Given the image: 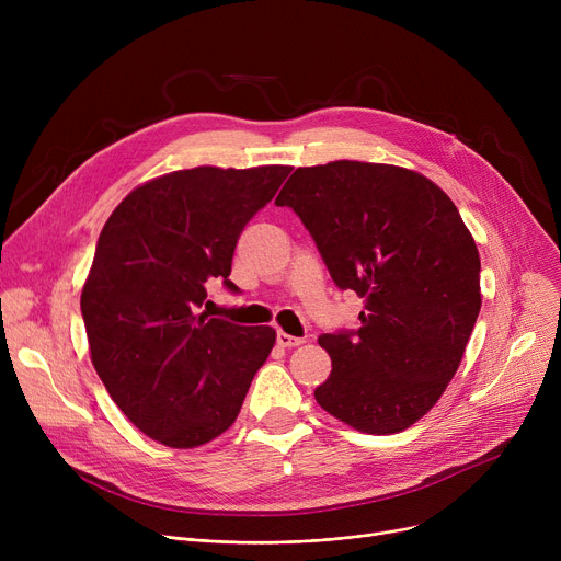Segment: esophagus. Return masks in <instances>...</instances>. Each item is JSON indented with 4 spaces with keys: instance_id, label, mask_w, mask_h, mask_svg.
Returning <instances> with one entry per match:
<instances>
[{
    "instance_id": "esophagus-1",
    "label": "esophagus",
    "mask_w": 561,
    "mask_h": 561,
    "mask_svg": "<svg viewBox=\"0 0 561 561\" xmlns=\"http://www.w3.org/2000/svg\"><path fill=\"white\" fill-rule=\"evenodd\" d=\"M302 343H305V339H300V336H290L286 332H277V345H282V347H298Z\"/></svg>"
}]
</instances>
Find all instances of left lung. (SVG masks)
Wrapping results in <instances>:
<instances>
[{"mask_svg": "<svg viewBox=\"0 0 561 561\" xmlns=\"http://www.w3.org/2000/svg\"><path fill=\"white\" fill-rule=\"evenodd\" d=\"M275 204L364 300L359 330L318 339L332 375L316 402L366 434L411 427L444 396L482 307L480 252L455 202L416 170L332 161L298 168Z\"/></svg>", "mask_w": 561, "mask_h": 561, "instance_id": "obj_1", "label": "left lung"}]
</instances>
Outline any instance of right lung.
Returning <instances> with one entry per match:
<instances>
[{
  "label": "right lung",
  "instance_id": "1",
  "mask_svg": "<svg viewBox=\"0 0 561 561\" xmlns=\"http://www.w3.org/2000/svg\"><path fill=\"white\" fill-rule=\"evenodd\" d=\"M288 165L174 170L134 188L106 220L81 316L91 362L113 402L168 448H197L231 427L273 328L199 311L206 282L229 290L233 248Z\"/></svg>",
  "mask_w": 561,
  "mask_h": 561
}]
</instances>
